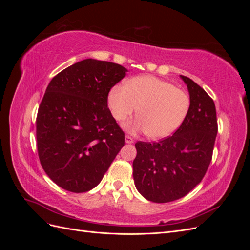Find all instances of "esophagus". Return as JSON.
Masks as SVG:
<instances>
[{
  "mask_svg": "<svg viewBox=\"0 0 250 250\" xmlns=\"http://www.w3.org/2000/svg\"><path fill=\"white\" fill-rule=\"evenodd\" d=\"M133 142H134V140L131 137H129V135H126V137H125V143L132 144Z\"/></svg>",
  "mask_w": 250,
  "mask_h": 250,
  "instance_id": "34e87169",
  "label": "esophagus"
}]
</instances>
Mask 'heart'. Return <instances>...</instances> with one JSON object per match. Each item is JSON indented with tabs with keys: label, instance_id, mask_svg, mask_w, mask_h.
Returning a JSON list of instances; mask_svg holds the SVG:
<instances>
[{
	"label": "heart",
	"instance_id": "b5f03b06",
	"mask_svg": "<svg viewBox=\"0 0 250 250\" xmlns=\"http://www.w3.org/2000/svg\"><path fill=\"white\" fill-rule=\"evenodd\" d=\"M108 105L113 118L124 121L137 110L139 117L123 124L132 134L147 132L151 139H164L175 132L190 109V97L173 83L153 76H138L125 86L112 87Z\"/></svg>",
	"mask_w": 250,
	"mask_h": 250
}]
</instances>
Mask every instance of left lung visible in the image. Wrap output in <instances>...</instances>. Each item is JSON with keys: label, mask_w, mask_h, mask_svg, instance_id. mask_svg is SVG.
Returning <instances> with one entry per match:
<instances>
[{"label": "left lung", "mask_w": 250, "mask_h": 250, "mask_svg": "<svg viewBox=\"0 0 250 250\" xmlns=\"http://www.w3.org/2000/svg\"><path fill=\"white\" fill-rule=\"evenodd\" d=\"M190 95V109L173 135L157 143L138 142L133 179L144 198L156 203L177 200L202 180L218 132L213 99L192 79L180 75Z\"/></svg>", "instance_id": "8db88e82"}]
</instances>
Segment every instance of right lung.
Wrapping results in <instances>:
<instances>
[{"label":"right lung","mask_w":250,"mask_h":250,"mask_svg":"<svg viewBox=\"0 0 250 250\" xmlns=\"http://www.w3.org/2000/svg\"><path fill=\"white\" fill-rule=\"evenodd\" d=\"M127 72L88 58L50 81L37 112V150L44 172L64 190L83 193L97 187L124 146L107 97Z\"/></svg>","instance_id":"obj_1"}]
</instances>
